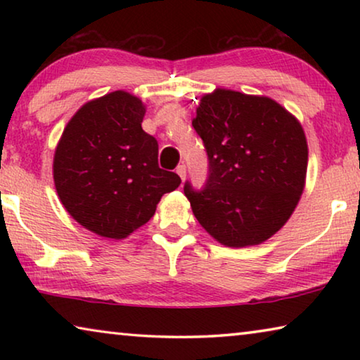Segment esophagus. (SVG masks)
Returning a JSON list of instances; mask_svg holds the SVG:
<instances>
[{
    "instance_id": "obj_1",
    "label": "esophagus",
    "mask_w": 360,
    "mask_h": 360,
    "mask_svg": "<svg viewBox=\"0 0 360 360\" xmlns=\"http://www.w3.org/2000/svg\"><path fill=\"white\" fill-rule=\"evenodd\" d=\"M176 173L179 174V178L184 181L186 179V174H187V168H186V165H179L178 168H176Z\"/></svg>"
}]
</instances>
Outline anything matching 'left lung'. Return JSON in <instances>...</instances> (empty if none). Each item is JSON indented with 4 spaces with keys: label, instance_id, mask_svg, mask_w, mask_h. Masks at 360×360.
I'll use <instances>...</instances> for the list:
<instances>
[{
    "label": "left lung",
    "instance_id": "left-lung-1",
    "mask_svg": "<svg viewBox=\"0 0 360 360\" xmlns=\"http://www.w3.org/2000/svg\"><path fill=\"white\" fill-rule=\"evenodd\" d=\"M192 125L208 154L205 187L184 186L195 217L225 246L260 245L289 221L303 192L300 122L268 96L216 89L200 100Z\"/></svg>",
    "mask_w": 360,
    "mask_h": 360
}]
</instances>
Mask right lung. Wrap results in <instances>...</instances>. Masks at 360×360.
<instances>
[{
	"mask_svg": "<svg viewBox=\"0 0 360 360\" xmlns=\"http://www.w3.org/2000/svg\"><path fill=\"white\" fill-rule=\"evenodd\" d=\"M146 108L115 90L72 115L53 155L60 202L94 233L120 240L155 214L181 178L158 167V143L143 130Z\"/></svg>",
	"mask_w": 360,
	"mask_h": 360,
	"instance_id": "obj_1",
	"label": "right lung"
}]
</instances>
